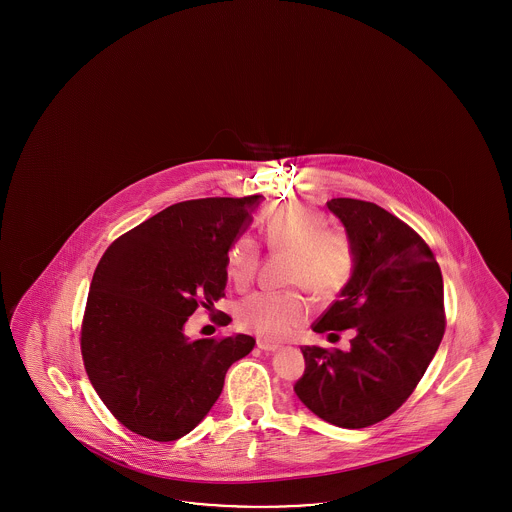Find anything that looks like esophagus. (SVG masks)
<instances>
[{"mask_svg":"<svg viewBox=\"0 0 512 512\" xmlns=\"http://www.w3.org/2000/svg\"><path fill=\"white\" fill-rule=\"evenodd\" d=\"M257 347H259L261 351H276V349H280V345H276V343H270V341L267 340L257 341Z\"/></svg>","mask_w":512,"mask_h":512,"instance_id":"34e87169","label":"esophagus"}]
</instances>
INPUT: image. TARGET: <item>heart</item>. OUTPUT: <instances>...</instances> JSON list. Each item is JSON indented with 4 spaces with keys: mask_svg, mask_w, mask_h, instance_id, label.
<instances>
[{
    "mask_svg": "<svg viewBox=\"0 0 512 512\" xmlns=\"http://www.w3.org/2000/svg\"><path fill=\"white\" fill-rule=\"evenodd\" d=\"M261 226L267 244L274 251L292 253L290 284L330 297L341 292L353 276L357 255L351 238L334 228L322 211L301 203H282L265 211ZM261 263V249L255 238L242 234L234 238L226 253V274L234 286L245 288L253 282ZM311 313L301 293L257 292L238 307L240 326L263 340L288 338Z\"/></svg>",
    "mask_w": 512,
    "mask_h": 512,
    "instance_id": "b5f03b06",
    "label": "heart"
}]
</instances>
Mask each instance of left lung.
I'll return each mask as SVG.
<instances>
[{
	"label": "left lung",
	"mask_w": 512,
	"mask_h": 512,
	"mask_svg": "<svg viewBox=\"0 0 512 512\" xmlns=\"http://www.w3.org/2000/svg\"><path fill=\"white\" fill-rule=\"evenodd\" d=\"M326 205L357 263L313 330L353 328L355 338L347 351L301 347L305 372L293 391L318 418L355 430L395 413L434 359L445 332L443 278L428 244L386 209L351 197Z\"/></svg>",
	"instance_id": "8db88e82"
}]
</instances>
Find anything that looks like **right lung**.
I'll return each instance as SVG.
<instances>
[{
    "label": "right lung",
    "instance_id": "1",
    "mask_svg": "<svg viewBox=\"0 0 512 512\" xmlns=\"http://www.w3.org/2000/svg\"><path fill=\"white\" fill-rule=\"evenodd\" d=\"M261 195L174 203L122 234L94 272L80 349L88 378L130 432L174 441L207 416L255 340H190L184 324L224 297L226 253ZM226 326L230 317L220 313Z\"/></svg>",
    "mask_w": 512,
    "mask_h": 512
}]
</instances>
